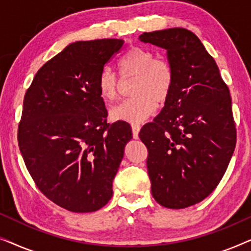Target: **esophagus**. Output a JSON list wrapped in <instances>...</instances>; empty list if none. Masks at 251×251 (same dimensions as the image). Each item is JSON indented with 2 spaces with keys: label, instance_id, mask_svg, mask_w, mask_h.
Wrapping results in <instances>:
<instances>
[{
  "label": "esophagus",
  "instance_id": "obj_1",
  "mask_svg": "<svg viewBox=\"0 0 251 251\" xmlns=\"http://www.w3.org/2000/svg\"><path fill=\"white\" fill-rule=\"evenodd\" d=\"M131 129H132V136L135 139H138V135L140 131V126L139 125H131Z\"/></svg>",
  "mask_w": 251,
  "mask_h": 251
}]
</instances>
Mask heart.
<instances>
[{"label": "heart", "mask_w": 251, "mask_h": 251, "mask_svg": "<svg viewBox=\"0 0 251 251\" xmlns=\"http://www.w3.org/2000/svg\"><path fill=\"white\" fill-rule=\"evenodd\" d=\"M122 76H136L132 95L135 97L114 106L109 115L115 121L138 123L155 112L156 101L162 104L169 97L174 74L166 60L155 58L152 51L133 47L119 64ZM119 78L111 68L105 67L99 74L97 85L102 100L112 102L118 97Z\"/></svg>", "instance_id": "b5f03b06"}]
</instances>
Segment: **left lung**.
Returning <instances> with one entry per match:
<instances>
[{
    "instance_id": "8db88e82",
    "label": "left lung",
    "mask_w": 251,
    "mask_h": 251,
    "mask_svg": "<svg viewBox=\"0 0 251 251\" xmlns=\"http://www.w3.org/2000/svg\"><path fill=\"white\" fill-rule=\"evenodd\" d=\"M139 40L167 50L174 74L164 107L139 138L149 150L152 195L169 209L204 200L227 169L236 143L232 99L217 64L185 28L143 33Z\"/></svg>"
}]
</instances>
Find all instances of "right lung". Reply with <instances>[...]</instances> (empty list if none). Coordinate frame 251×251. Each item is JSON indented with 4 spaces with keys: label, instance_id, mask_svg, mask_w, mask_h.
Returning <instances> with one entry per match:
<instances>
[{
    "label": "right lung",
    "instance_id": "obj_1",
    "mask_svg": "<svg viewBox=\"0 0 251 251\" xmlns=\"http://www.w3.org/2000/svg\"><path fill=\"white\" fill-rule=\"evenodd\" d=\"M125 41H78L37 72L24 98L18 144L39 190L59 207L92 212L113 195L112 183L132 138L126 122H106L97 81Z\"/></svg>",
    "mask_w": 251,
    "mask_h": 251
}]
</instances>
